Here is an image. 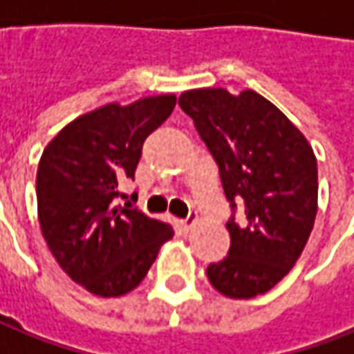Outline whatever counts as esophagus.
<instances>
[{"instance_id":"esophagus-1","label":"esophagus","mask_w":354,"mask_h":354,"mask_svg":"<svg viewBox=\"0 0 354 354\" xmlns=\"http://www.w3.org/2000/svg\"><path fill=\"white\" fill-rule=\"evenodd\" d=\"M196 221H197L196 213H189V215L182 221V227L186 228V230H189V228L194 227V223H196Z\"/></svg>"}]
</instances>
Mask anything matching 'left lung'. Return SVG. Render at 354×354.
<instances>
[{
	"label": "left lung",
	"instance_id": "obj_1",
	"mask_svg": "<svg viewBox=\"0 0 354 354\" xmlns=\"http://www.w3.org/2000/svg\"><path fill=\"white\" fill-rule=\"evenodd\" d=\"M218 167L232 215L227 258L207 277L228 298L268 292L295 268L318 211V165L306 137L254 91L196 88L178 98ZM245 218L236 223V203Z\"/></svg>",
	"mask_w": 354,
	"mask_h": 354
}]
</instances>
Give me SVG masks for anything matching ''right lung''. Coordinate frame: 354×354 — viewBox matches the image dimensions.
I'll return each mask as SVG.
<instances>
[{
  "mask_svg": "<svg viewBox=\"0 0 354 354\" xmlns=\"http://www.w3.org/2000/svg\"><path fill=\"white\" fill-rule=\"evenodd\" d=\"M174 106V95L106 104L67 124L40 157L36 199L46 244L59 268L93 295L133 290L162 242L174 236L168 223L118 201L127 199L118 184L136 178L145 139Z\"/></svg>",
  "mask_w": 354,
  "mask_h": 354,
  "instance_id": "1",
  "label": "right lung"
}]
</instances>
